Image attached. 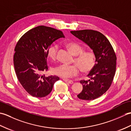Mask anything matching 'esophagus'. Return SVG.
Instances as JSON below:
<instances>
[{"instance_id": "obj_1", "label": "esophagus", "mask_w": 131, "mask_h": 131, "mask_svg": "<svg viewBox=\"0 0 131 131\" xmlns=\"http://www.w3.org/2000/svg\"><path fill=\"white\" fill-rule=\"evenodd\" d=\"M63 81H65V82H67L69 83V84H73V81L71 80H69V79H63Z\"/></svg>"}]
</instances>
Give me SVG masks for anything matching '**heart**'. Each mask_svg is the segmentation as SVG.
Returning <instances> with one entry per match:
<instances>
[{
	"mask_svg": "<svg viewBox=\"0 0 131 131\" xmlns=\"http://www.w3.org/2000/svg\"><path fill=\"white\" fill-rule=\"evenodd\" d=\"M65 46L69 51L75 56L73 62L75 64L67 65L62 64L53 69V73L60 77L66 78L77 75L79 73V69L83 73H88L92 70L96 63L95 55L93 52L84 51V47L80 44L69 41ZM58 47L57 44H53L48 48V57L52 60L56 59Z\"/></svg>",
	"mask_w": 131,
	"mask_h": 131,
	"instance_id": "1",
	"label": "heart"
}]
</instances>
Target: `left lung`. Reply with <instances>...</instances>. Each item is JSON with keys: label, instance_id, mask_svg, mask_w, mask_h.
<instances>
[{"label": "left lung", "instance_id": "1", "mask_svg": "<svg viewBox=\"0 0 131 131\" xmlns=\"http://www.w3.org/2000/svg\"><path fill=\"white\" fill-rule=\"evenodd\" d=\"M93 50L96 63L88 77L80 80L83 90L77 96L84 100H93L102 96L112 85L116 70V56L112 44L104 35L93 30L71 31Z\"/></svg>", "mask_w": 131, "mask_h": 131}]
</instances>
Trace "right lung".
<instances>
[{
	"label": "right lung",
	"instance_id": "1",
	"mask_svg": "<svg viewBox=\"0 0 131 131\" xmlns=\"http://www.w3.org/2000/svg\"><path fill=\"white\" fill-rule=\"evenodd\" d=\"M63 32L45 26H39L29 30L17 43L13 56L16 76L23 88L30 95L43 97L52 90L57 76L46 77L48 48L53 42L64 38Z\"/></svg>",
	"mask_w": 131,
	"mask_h": 131
}]
</instances>
